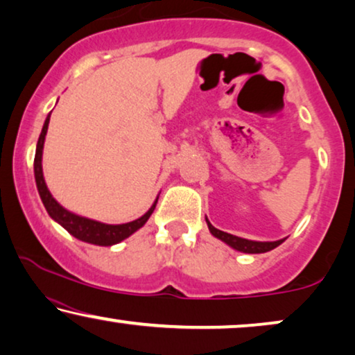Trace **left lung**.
<instances>
[{
	"mask_svg": "<svg viewBox=\"0 0 355 355\" xmlns=\"http://www.w3.org/2000/svg\"><path fill=\"white\" fill-rule=\"evenodd\" d=\"M206 222H207V227H209L211 234L214 235V237L220 239L222 242H225L232 248L239 250V252H243V253H266V252H269V250L279 247V245L284 242V240H277V242H253V240L240 239V237H235V235H232V234L222 232V230L216 229L214 225H211V222L207 219H206Z\"/></svg>",
	"mask_w": 355,
	"mask_h": 355,
	"instance_id": "obj_1",
	"label": "left lung"
}]
</instances>
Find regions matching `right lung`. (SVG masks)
Instances as JSON below:
<instances>
[{
	"label": "right lung",
	"mask_w": 355,
	"mask_h": 355,
	"mask_svg": "<svg viewBox=\"0 0 355 355\" xmlns=\"http://www.w3.org/2000/svg\"><path fill=\"white\" fill-rule=\"evenodd\" d=\"M50 123V115L46 116L44 128H42L39 143H37V150H35V159H34V173H35V182L37 188H39V195L42 198V202H44L45 209L51 216V219H55L58 224L64 227L68 232L73 235V237L83 240V242L101 245V247H110V245H115L121 240L128 239L131 234H135L136 230L141 229L148 219L153 214L155 209V205L157 201L150 206V209L146 212L143 217L136 219L133 222H128V224H120V225H110V224H102V222L86 219V217L76 216L73 212L66 211L63 206H60L58 202L55 201V198L50 195L49 188L45 185L44 180V172H42V150H44V143H45V135L46 130H49Z\"/></svg>",
	"instance_id": "right-lung-1"
}]
</instances>
